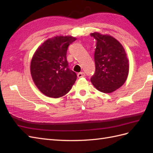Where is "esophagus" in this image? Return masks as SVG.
<instances>
[{
    "mask_svg": "<svg viewBox=\"0 0 153 153\" xmlns=\"http://www.w3.org/2000/svg\"><path fill=\"white\" fill-rule=\"evenodd\" d=\"M85 76V74L84 72H79L77 74V77H79V78H80V77H83Z\"/></svg>",
    "mask_w": 153,
    "mask_h": 153,
    "instance_id": "esophagus-1",
    "label": "esophagus"
}]
</instances>
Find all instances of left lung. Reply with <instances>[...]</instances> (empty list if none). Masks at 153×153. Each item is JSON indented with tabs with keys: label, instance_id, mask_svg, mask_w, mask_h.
<instances>
[{
	"label": "left lung",
	"instance_id": "8db88e82",
	"mask_svg": "<svg viewBox=\"0 0 153 153\" xmlns=\"http://www.w3.org/2000/svg\"><path fill=\"white\" fill-rule=\"evenodd\" d=\"M96 40L94 54L95 74L91 82L99 91L110 93L126 82L129 73V62L123 46L115 38L99 33H91Z\"/></svg>",
	"mask_w": 153,
	"mask_h": 153
}]
</instances>
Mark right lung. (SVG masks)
Listing matches in <instances>:
<instances>
[{
  "instance_id": "obj_1",
  "label": "right lung",
  "mask_w": 153,
  "mask_h": 153,
  "mask_svg": "<svg viewBox=\"0 0 153 153\" xmlns=\"http://www.w3.org/2000/svg\"><path fill=\"white\" fill-rule=\"evenodd\" d=\"M76 40L71 36H56L45 41L33 54L31 62L32 79L41 93L58 98L70 91L77 79L68 66V46Z\"/></svg>"
}]
</instances>
